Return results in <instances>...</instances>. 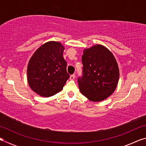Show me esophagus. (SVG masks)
<instances>
[{
    "label": "esophagus",
    "mask_w": 146,
    "mask_h": 146,
    "mask_svg": "<svg viewBox=\"0 0 146 146\" xmlns=\"http://www.w3.org/2000/svg\"><path fill=\"white\" fill-rule=\"evenodd\" d=\"M75 74H73V75H71L70 76V80H74V79H75Z\"/></svg>",
    "instance_id": "1"
}]
</instances>
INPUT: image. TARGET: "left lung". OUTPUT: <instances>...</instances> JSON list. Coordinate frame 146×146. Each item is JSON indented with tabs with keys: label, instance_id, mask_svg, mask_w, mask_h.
Returning <instances> with one entry per match:
<instances>
[{
	"label": "left lung",
	"instance_id": "1",
	"mask_svg": "<svg viewBox=\"0 0 146 146\" xmlns=\"http://www.w3.org/2000/svg\"><path fill=\"white\" fill-rule=\"evenodd\" d=\"M82 74L78 77L80 92L93 102H100L114 92L119 69L114 56L106 47L96 45L84 51Z\"/></svg>",
	"mask_w": 146,
	"mask_h": 146
}]
</instances>
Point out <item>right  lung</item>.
<instances>
[{
  "instance_id": "1",
  "label": "right lung",
  "mask_w": 146,
  "mask_h": 146,
  "mask_svg": "<svg viewBox=\"0 0 146 146\" xmlns=\"http://www.w3.org/2000/svg\"><path fill=\"white\" fill-rule=\"evenodd\" d=\"M64 50L60 42H48L35 52L29 62L27 71L29 86L42 97H51L58 93L70 78Z\"/></svg>"
}]
</instances>
